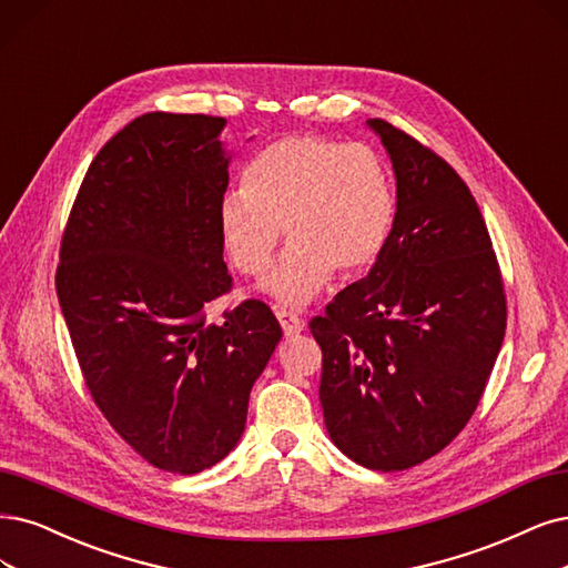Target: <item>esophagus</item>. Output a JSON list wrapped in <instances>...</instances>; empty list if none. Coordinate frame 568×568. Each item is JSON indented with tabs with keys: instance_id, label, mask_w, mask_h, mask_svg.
<instances>
[{
	"instance_id": "esophagus-1",
	"label": "esophagus",
	"mask_w": 568,
	"mask_h": 568,
	"mask_svg": "<svg viewBox=\"0 0 568 568\" xmlns=\"http://www.w3.org/2000/svg\"><path fill=\"white\" fill-rule=\"evenodd\" d=\"M276 316H278V323L285 332V337H297V334L304 329V321L297 316V313L281 308V311H276Z\"/></svg>"
}]
</instances>
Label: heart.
<instances>
[{
	"instance_id": "1",
	"label": "heart",
	"mask_w": 568,
	"mask_h": 568,
	"mask_svg": "<svg viewBox=\"0 0 568 568\" xmlns=\"http://www.w3.org/2000/svg\"><path fill=\"white\" fill-rule=\"evenodd\" d=\"M395 196L382 159L365 144L290 135L247 168V186L217 205L226 257L260 276L281 241H290L262 287L285 306H304L332 281L361 276L384 255Z\"/></svg>"
}]
</instances>
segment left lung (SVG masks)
<instances>
[{"label": "left lung", "instance_id": "obj_1", "mask_svg": "<svg viewBox=\"0 0 568 568\" xmlns=\"http://www.w3.org/2000/svg\"><path fill=\"white\" fill-rule=\"evenodd\" d=\"M395 173V224L367 276L311 321L325 426L355 464L407 470L473 416L506 334V292L466 182L422 142L369 119Z\"/></svg>", "mask_w": 568, "mask_h": 568}]
</instances>
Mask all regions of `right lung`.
<instances>
[{"mask_svg":"<svg viewBox=\"0 0 568 568\" xmlns=\"http://www.w3.org/2000/svg\"><path fill=\"white\" fill-rule=\"evenodd\" d=\"M226 119L150 112L102 146L60 243L58 302L83 379L112 428L152 466L194 475L245 430L250 390L283 329L231 290L217 205Z\"/></svg>","mask_w":568,"mask_h":568,"instance_id":"obj_1","label":"right lung"}]
</instances>
